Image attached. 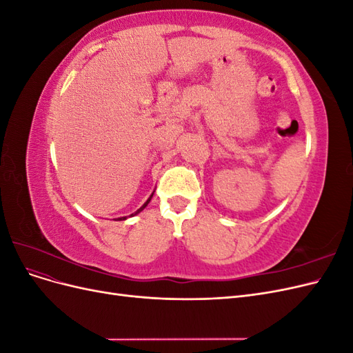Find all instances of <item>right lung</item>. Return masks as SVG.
I'll list each match as a JSON object with an SVG mask.
<instances>
[{"label":"right lung","instance_id":"obj_1","mask_svg":"<svg viewBox=\"0 0 353 353\" xmlns=\"http://www.w3.org/2000/svg\"><path fill=\"white\" fill-rule=\"evenodd\" d=\"M152 197H153V194H152V196H150V197H148V200H147V201H145V203H144V205H143V206H141V208H140V209H138V210H137V212H134V213H132V215H131V216H134V215H137V213H140V212H141V210H143V209H144V208H145V206H147V205H148V203H150V200H152ZM117 219H119V221H123V219H126V216H122V218H117Z\"/></svg>","mask_w":353,"mask_h":353}]
</instances>
